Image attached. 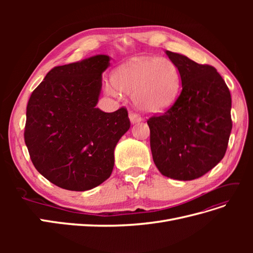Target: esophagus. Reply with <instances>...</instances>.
<instances>
[{
	"mask_svg": "<svg viewBox=\"0 0 253 253\" xmlns=\"http://www.w3.org/2000/svg\"><path fill=\"white\" fill-rule=\"evenodd\" d=\"M128 118H129V120H131L132 124H136V122L141 121V116H140V115L136 114V113H134V112H129Z\"/></svg>",
	"mask_w": 253,
	"mask_h": 253,
	"instance_id": "34e87169",
	"label": "esophagus"
}]
</instances>
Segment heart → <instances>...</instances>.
<instances>
[{
	"label": "heart",
	"instance_id": "obj_1",
	"mask_svg": "<svg viewBox=\"0 0 253 253\" xmlns=\"http://www.w3.org/2000/svg\"><path fill=\"white\" fill-rule=\"evenodd\" d=\"M106 93L119 97L120 91L133 96L138 108L159 112L168 108L178 94L180 75L177 66L167 58H138L119 67L113 75Z\"/></svg>",
	"mask_w": 253,
	"mask_h": 253
}]
</instances>
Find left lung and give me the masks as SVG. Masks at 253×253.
<instances>
[{"label":"left lung","instance_id":"left-lung-1","mask_svg":"<svg viewBox=\"0 0 253 253\" xmlns=\"http://www.w3.org/2000/svg\"><path fill=\"white\" fill-rule=\"evenodd\" d=\"M166 53L178 68L181 91L165 114L148 120L152 156L167 177L192 180L225 156L232 128L231 95L213 66Z\"/></svg>","mask_w":253,"mask_h":253}]
</instances>
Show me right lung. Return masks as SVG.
Instances as JSON below:
<instances>
[{
    "label": "right lung",
    "instance_id": "obj_1",
    "mask_svg": "<svg viewBox=\"0 0 253 253\" xmlns=\"http://www.w3.org/2000/svg\"><path fill=\"white\" fill-rule=\"evenodd\" d=\"M110 57L53 67L30 96L24 139L30 159L60 188L86 191L108 179L114 150L131 126L127 111L96 108Z\"/></svg>",
    "mask_w": 253,
    "mask_h": 253
}]
</instances>
